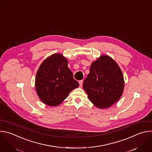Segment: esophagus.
Returning <instances> with one entry per match:
<instances>
[{"mask_svg": "<svg viewBox=\"0 0 152 152\" xmlns=\"http://www.w3.org/2000/svg\"><path fill=\"white\" fill-rule=\"evenodd\" d=\"M79 85H80V87L81 88L82 86V85H83V80H80L79 82Z\"/></svg>", "mask_w": 152, "mask_h": 152, "instance_id": "obj_1", "label": "esophagus"}]
</instances>
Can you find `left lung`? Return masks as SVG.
I'll list each match as a JSON object with an SVG mask.
<instances>
[{"mask_svg":"<svg viewBox=\"0 0 152 152\" xmlns=\"http://www.w3.org/2000/svg\"><path fill=\"white\" fill-rule=\"evenodd\" d=\"M124 85V75L117 63L109 56L102 55L92 63L83 88L94 106L105 109L118 102Z\"/></svg>","mask_w":152,"mask_h":152,"instance_id":"obj_1","label":"left lung"}]
</instances>
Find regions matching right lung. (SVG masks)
Wrapping results in <instances>:
<instances>
[{
    "label": "right lung",
    "instance_id": "obj_1",
    "mask_svg": "<svg viewBox=\"0 0 152 152\" xmlns=\"http://www.w3.org/2000/svg\"><path fill=\"white\" fill-rule=\"evenodd\" d=\"M79 86L68 67L67 59L61 54H54L46 58L36 73V93L42 102L49 106L60 104Z\"/></svg>",
    "mask_w": 152,
    "mask_h": 152
}]
</instances>
